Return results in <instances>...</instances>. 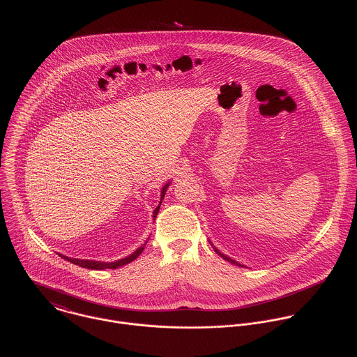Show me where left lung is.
Wrapping results in <instances>:
<instances>
[{"label": "left lung", "instance_id": "obj_1", "mask_svg": "<svg viewBox=\"0 0 357 357\" xmlns=\"http://www.w3.org/2000/svg\"><path fill=\"white\" fill-rule=\"evenodd\" d=\"M208 242H210V241H208ZM210 245H211V246H213V243H211V242H210ZM213 249H214V252H215V253H217V255H220V257H221V258H224V259H227V261H228V262H231V264H234V265H238V266H242V268H246V266H245V265H243V264H241V262H238V261H235V259H232V258H231V257H228V255H224V253H221V252H220V250H218V249H217V248H214V246H213Z\"/></svg>", "mask_w": 357, "mask_h": 357}]
</instances>
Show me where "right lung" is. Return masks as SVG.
<instances>
[{"instance_id": "right-lung-1", "label": "right lung", "mask_w": 357, "mask_h": 357, "mask_svg": "<svg viewBox=\"0 0 357 357\" xmlns=\"http://www.w3.org/2000/svg\"><path fill=\"white\" fill-rule=\"evenodd\" d=\"M169 185H170V181H167V183L162 187V190H160V201H159L158 207H155V210H153V220H155V217H156V214H158V211H159V207H160V204H162V201H163V197H165L166 190L169 188ZM147 242H149V241H147ZM147 242H146V243H147ZM146 243L142 245L139 249H136L132 255H126L125 258H121V259H116V261H112V262L95 261V259H82V258H71V257H67V255H60V257H63L64 259H67V261H70V262H73V264H75V265H79V266L88 268V269H96V271H98V269H116L118 266H122V265H126V264L135 261L139 255H142V252L144 250Z\"/></svg>"}]
</instances>
